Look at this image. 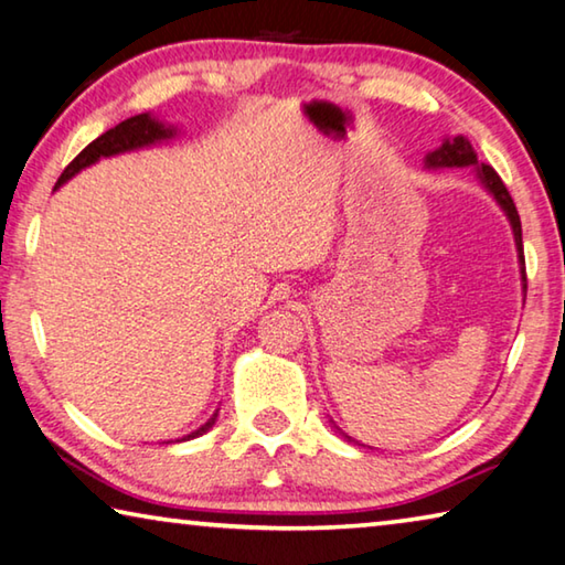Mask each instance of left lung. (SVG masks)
<instances>
[{
  "mask_svg": "<svg viewBox=\"0 0 565 565\" xmlns=\"http://www.w3.org/2000/svg\"><path fill=\"white\" fill-rule=\"evenodd\" d=\"M462 166H478V158H476V150L468 142V138L462 136H455V138H447L440 148L433 150V153L427 156V168H462ZM478 175L480 181L486 183L488 191L495 195V201L503 205V211L508 213L510 223H513V234H515V246H518V254H521V266H523V281H525V258H523V231H521V216H518V209L513 199H510L505 183L500 181V175L492 170L490 166L482 163L478 168Z\"/></svg>",
  "mask_w": 565,
  "mask_h": 565,
  "instance_id": "1",
  "label": "left lung"
}]
</instances>
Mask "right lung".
Segmentation results:
<instances>
[{"instance_id": "add662e5", "label": "right lung", "mask_w": 565, "mask_h": 565, "mask_svg": "<svg viewBox=\"0 0 565 565\" xmlns=\"http://www.w3.org/2000/svg\"><path fill=\"white\" fill-rule=\"evenodd\" d=\"M170 136H173V130L163 128V125L156 122L153 118H148V113L136 115V118L122 120L120 125H115V128H110L107 132H103L100 138H95L93 142H89V146L83 150V153H79L73 160V163H70L65 170H62V175L57 178V185L70 181V178H73L75 173H79V170H83V168L93 166L95 160L107 158V156H115V153H125V150H136V148H142V146H150V142L163 140V138H170ZM213 423H216V415H213L209 423L195 429V433H191L188 437L203 435L205 429H209Z\"/></svg>"}]
</instances>
